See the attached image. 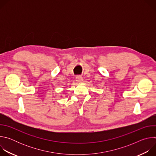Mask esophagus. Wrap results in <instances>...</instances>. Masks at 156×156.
<instances>
[{
    "mask_svg": "<svg viewBox=\"0 0 156 156\" xmlns=\"http://www.w3.org/2000/svg\"><path fill=\"white\" fill-rule=\"evenodd\" d=\"M83 78L81 76H76V81L78 82V83H80V82H81L83 81Z\"/></svg>",
    "mask_w": 156,
    "mask_h": 156,
    "instance_id": "obj_1",
    "label": "esophagus"
}]
</instances>
